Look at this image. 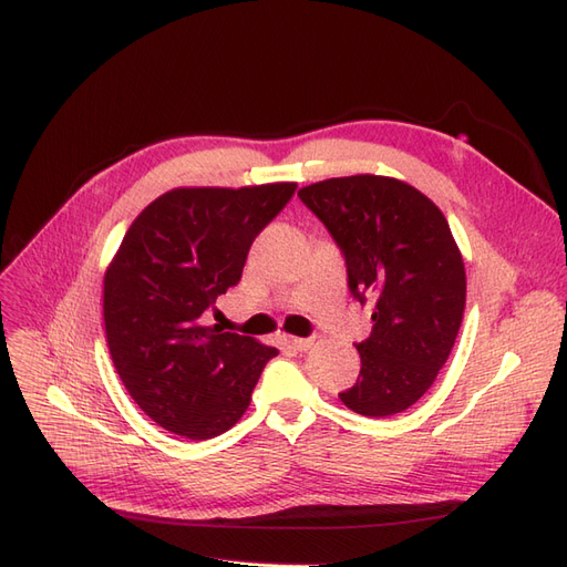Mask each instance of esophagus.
<instances>
[{
  "mask_svg": "<svg viewBox=\"0 0 567 567\" xmlns=\"http://www.w3.org/2000/svg\"><path fill=\"white\" fill-rule=\"evenodd\" d=\"M286 342H288L290 348H296V350L302 352V350H310V348L315 346V338H290V336H288Z\"/></svg>",
  "mask_w": 567,
  "mask_h": 567,
  "instance_id": "1",
  "label": "esophagus"
}]
</instances>
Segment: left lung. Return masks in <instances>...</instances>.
<instances>
[{
    "instance_id": "1",
    "label": "left lung",
    "mask_w": 567,
    "mask_h": 567,
    "mask_svg": "<svg viewBox=\"0 0 567 567\" xmlns=\"http://www.w3.org/2000/svg\"><path fill=\"white\" fill-rule=\"evenodd\" d=\"M346 257L354 300L371 302V336L357 342V383L338 398L383 419L416 404L447 362L466 307V269L437 205L379 175L336 177L298 192Z\"/></svg>"
}]
</instances>
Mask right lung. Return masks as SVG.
I'll list each match as a JSON object with an SVG mask.
<instances>
[{
	"instance_id": "add662e5",
	"label": "right lung",
	"mask_w": 567,
	"mask_h": 567,
	"mask_svg": "<svg viewBox=\"0 0 567 567\" xmlns=\"http://www.w3.org/2000/svg\"><path fill=\"white\" fill-rule=\"evenodd\" d=\"M298 184L173 188L142 210L104 279V321L120 381L148 419L210 440L246 414L279 350L203 326L241 281L248 250Z\"/></svg>"
}]
</instances>
